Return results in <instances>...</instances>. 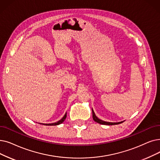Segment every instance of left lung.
I'll return each mask as SVG.
<instances>
[{
    "mask_svg": "<svg viewBox=\"0 0 160 160\" xmlns=\"http://www.w3.org/2000/svg\"><path fill=\"white\" fill-rule=\"evenodd\" d=\"M92 115H93V120L95 122H96L97 123H99L102 124V125H108V126H112V125H117V124H120V123H122L123 122H123H105L103 120H101L96 116L93 108H92Z\"/></svg>",
    "mask_w": 160,
    "mask_h": 160,
    "instance_id": "1",
    "label": "left lung"
}]
</instances>
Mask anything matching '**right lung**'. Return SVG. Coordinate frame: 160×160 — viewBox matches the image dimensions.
<instances>
[{
	"label": "right lung",
	"mask_w": 160,
	"mask_h": 160,
	"mask_svg": "<svg viewBox=\"0 0 160 160\" xmlns=\"http://www.w3.org/2000/svg\"><path fill=\"white\" fill-rule=\"evenodd\" d=\"M66 117H67V113L64 115V116L60 120H59L57 122L52 123H40V124H43V125H45V126H58V125L61 124V123H63L65 121V120L66 119Z\"/></svg>",
	"instance_id": "right-lung-1"
}]
</instances>
